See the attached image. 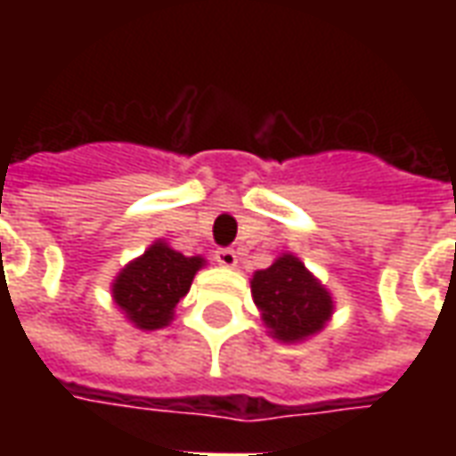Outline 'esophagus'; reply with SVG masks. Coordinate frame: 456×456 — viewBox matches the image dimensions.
Masks as SVG:
<instances>
[{"label":"esophagus","instance_id":"34e87169","mask_svg":"<svg viewBox=\"0 0 456 456\" xmlns=\"http://www.w3.org/2000/svg\"><path fill=\"white\" fill-rule=\"evenodd\" d=\"M215 261L222 268H234L237 266V251L234 248H219V251H215Z\"/></svg>","mask_w":456,"mask_h":456}]
</instances>
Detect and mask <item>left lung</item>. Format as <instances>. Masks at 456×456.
<instances>
[{"label": "left lung", "instance_id": "8db88e82", "mask_svg": "<svg viewBox=\"0 0 456 456\" xmlns=\"http://www.w3.org/2000/svg\"><path fill=\"white\" fill-rule=\"evenodd\" d=\"M251 297L268 337L283 344L320 335L335 315L332 293L296 254H281L271 266L256 271L251 276Z\"/></svg>", "mask_w": 456, "mask_h": 456}]
</instances>
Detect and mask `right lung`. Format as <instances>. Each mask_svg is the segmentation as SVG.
Wrapping results in <instances>:
<instances>
[{
    "instance_id": "1",
    "label": "right lung",
    "mask_w": 456,
    "mask_h": 456,
    "mask_svg": "<svg viewBox=\"0 0 456 456\" xmlns=\"http://www.w3.org/2000/svg\"><path fill=\"white\" fill-rule=\"evenodd\" d=\"M205 266L208 261L202 256H183L168 241L156 239L114 276V305L136 330H163L173 322L175 307L188 296L195 273Z\"/></svg>"
}]
</instances>
